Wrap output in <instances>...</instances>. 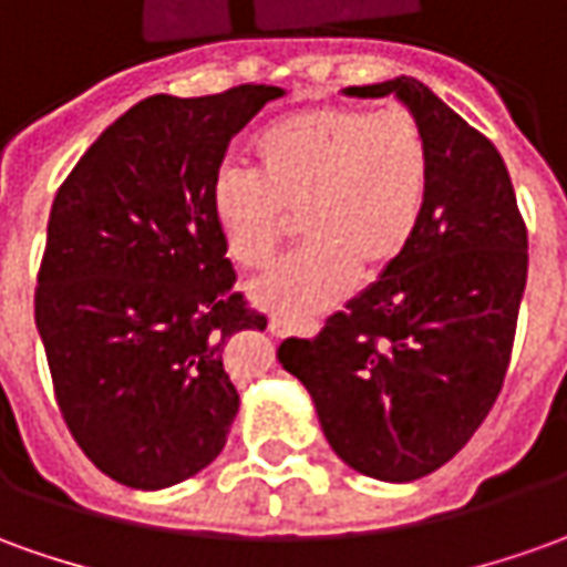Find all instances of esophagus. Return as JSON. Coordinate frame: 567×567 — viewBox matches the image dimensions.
I'll return each instance as SVG.
<instances>
[{"instance_id": "34e87169", "label": "esophagus", "mask_w": 567, "mask_h": 567, "mask_svg": "<svg viewBox=\"0 0 567 567\" xmlns=\"http://www.w3.org/2000/svg\"><path fill=\"white\" fill-rule=\"evenodd\" d=\"M298 329L295 322H288V319H269V332L276 334V338H285V334H291ZM300 332L303 334H316L319 332V322H303L300 326Z\"/></svg>"}]
</instances>
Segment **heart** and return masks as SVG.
<instances>
[{
    "label": "heart",
    "mask_w": 567,
    "mask_h": 567,
    "mask_svg": "<svg viewBox=\"0 0 567 567\" xmlns=\"http://www.w3.org/2000/svg\"><path fill=\"white\" fill-rule=\"evenodd\" d=\"M257 171L219 167L210 210L238 267L264 269L303 223L300 251L254 285L285 316H313L348 295L357 272L381 276L419 235L431 186L422 123L403 107L310 105L254 136Z\"/></svg>",
    "instance_id": "heart-1"
}]
</instances>
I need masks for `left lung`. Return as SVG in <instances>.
<instances>
[{"label": "left lung", "mask_w": 567, "mask_h": 567, "mask_svg": "<svg viewBox=\"0 0 567 567\" xmlns=\"http://www.w3.org/2000/svg\"><path fill=\"white\" fill-rule=\"evenodd\" d=\"M350 95H400L431 148L410 251L279 363L316 403L350 468L415 481L450 462L503 391L527 279V226L496 145L429 86L400 76Z\"/></svg>", "instance_id": "8db88e82"}]
</instances>
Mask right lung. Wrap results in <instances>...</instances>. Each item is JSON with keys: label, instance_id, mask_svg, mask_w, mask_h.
I'll use <instances>...</instances> for the list:
<instances>
[{"label": "right lung", "instance_id": "add662e5", "mask_svg": "<svg viewBox=\"0 0 567 567\" xmlns=\"http://www.w3.org/2000/svg\"><path fill=\"white\" fill-rule=\"evenodd\" d=\"M282 90L148 95L58 188L37 272L58 410L107 477L138 491L217 460L238 413L229 338L267 329L235 291L210 183L238 130Z\"/></svg>", "mask_w": 567, "mask_h": 567}]
</instances>
